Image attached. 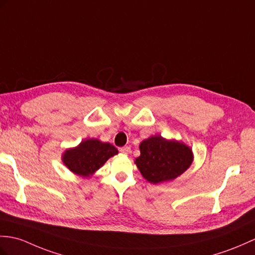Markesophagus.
Wrapping results in <instances>:
<instances>
[{"instance_id":"esophagus-1","label":"esophagus","mask_w":255,"mask_h":255,"mask_svg":"<svg viewBox=\"0 0 255 255\" xmlns=\"http://www.w3.org/2000/svg\"><path fill=\"white\" fill-rule=\"evenodd\" d=\"M120 151L122 153H124V154H128V153L130 152V146H123V147H121Z\"/></svg>"}]
</instances>
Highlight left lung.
I'll return each mask as SVG.
<instances>
[{
  "instance_id": "1",
  "label": "left lung",
  "mask_w": 255,
  "mask_h": 255,
  "mask_svg": "<svg viewBox=\"0 0 255 255\" xmlns=\"http://www.w3.org/2000/svg\"><path fill=\"white\" fill-rule=\"evenodd\" d=\"M140 156L135 164L140 173L151 183L173 180L190 166L192 151L186 144L168 141L161 135H154L140 144Z\"/></svg>"
}]
</instances>
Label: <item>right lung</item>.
<instances>
[{
	"label": "right lung",
	"mask_w": 255,
	"mask_h": 255,
	"mask_svg": "<svg viewBox=\"0 0 255 255\" xmlns=\"http://www.w3.org/2000/svg\"><path fill=\"white\" fill-rule=\"evenodd\" d=\"M116 147L101 142L98 139H88L82 141L75 149L64 153L63 162L73 173L87 177L92 175L112 156L117 154Z\"/></svg>",
	"instance_id": "add662e5"
}]
</instances>
